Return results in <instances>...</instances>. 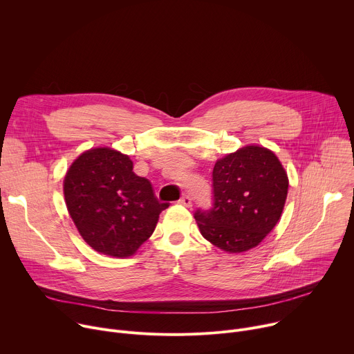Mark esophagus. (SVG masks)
<instances>
[{
  "label": "esophagus",
  "mask_w": 354,
  "mask_h": 354,
  "mask_svg": "<svg viewBox=\"0 0 354 354\" xmlns=\"http://www.w3.org/2000/svg\"><path fill=\"white\" fill-rule=\"evenodd\" d=\"M178 204L184 205V207H191L192 205V200L188 197V195H183V197L178 200Z\"/></svg>",
  "instance_id": "1"
}]
</instances>
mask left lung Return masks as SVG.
Returning <instances> with one entry per match:
<instances>
[{
	"label": "left lung",
	"instance_id": "1",
	"mask_svg": "<svg viewBox=\"0 0 354 354\" xmlns=\"http://www.w3.org/2000/svg\"><path fill=\"white\" fill-rule=\"evenodd\" d=\"M214 204L194 214L203 236L227 253L256 248L277 225L288 192L279 157L256 145L245 146L215 163Z\"/></svg>",
	"mask_w": 354,
	"mask_h": 354
}]
</instances>
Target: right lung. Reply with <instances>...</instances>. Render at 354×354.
Segmentation results:
<instances>
[{
  "mask_svg": "<svg viewBox=\"0 0 354 354\" xmlns=\"http://www.w3.org/2000/svg\"><path fill=\"white\" fill-rule=\"evenodd\" d=\"M67 211L82 238L98 253L129 257L156 227L169 204L133 173L129 156L95 147L73 162L63 181Z\"/></svg>",
  "mask_w": 354,
  "mask_h": 354,
  "instance_id": "right-lung-1",
  "label": "right lung"
}]
</instances>
